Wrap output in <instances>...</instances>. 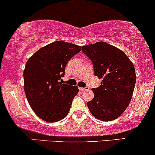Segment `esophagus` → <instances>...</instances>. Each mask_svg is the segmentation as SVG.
Here are the masks:
<instances>
[{"instance_id":"esophagus-1","label":"esophagus","mask_w":155,"mask_h":155,"mask_svg":"<svg viewBox=\"0 0 155 155\" xmlns=\"http://www.w3.org/2000/svg\"><path fill=\"white\" fill-rule=\"evenodd\" d=\"M87 90H89V87H79V91H87Z\"/></svg>"}]
</instances>
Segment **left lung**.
<instances>
[{
    "instance_id": "obj_1",
    "label": "left lung",
    "mask_w": 155,
    "mask_h": 155,
    "mask_svg": "<svg viewBox=\"0 0 155 155\" xmlns=\"http://www.w3.org/2000/svg\"><path fill=\"white\" fill-rule=\"evenodd\" d=\"M81 51L91 60L95 76L102 79L101 85L92 89L94 97L87 107L98 120H115L131 101L136 82L135 67L122 51L105 42L82 46Z\"/></svg>"
}]
</instances>
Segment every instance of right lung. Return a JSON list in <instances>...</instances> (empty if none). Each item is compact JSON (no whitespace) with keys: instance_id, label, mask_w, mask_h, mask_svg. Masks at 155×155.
Instances as JSON below:
<instances>
[{"instance_id":"obj_1","label":"right lung","mask_w":155,"mask_h":155,"mask_svg":"<svg viewBox=\"0 0 155 155\" xmlns=\"http://www.w3.org/2000/svg\"><path fill=\"white\" fill-rule=\"evenodd\" d=\"M81 47L62 40L42 48L31 57L23 71L24 91L30 107L47 122H57L68 114L76 86L62 83L66 64Z\"/></svg>"}]
</instances>
